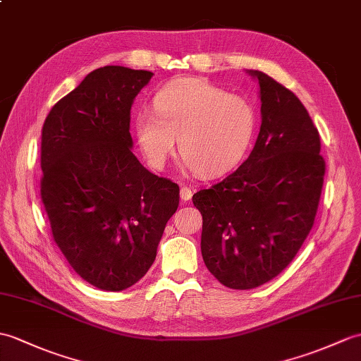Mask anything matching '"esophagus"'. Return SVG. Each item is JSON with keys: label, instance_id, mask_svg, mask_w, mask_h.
Masks as SVG:
<instances>
[{"label": "esophagus", "instance_id": "1", "mask_svg": "<svg viewBox=\"0 0 361 361\" xmlns=\"http://www.w3.org/2000/svg\"><path fill=\"white\" fill-rule=\"evenodd\" d=\"M192 195H194V192H192L190 188H188V186H183L181 188L180 198H181V201H184V203H186V201H189L192 198Z\"/></svg>", "mask_w": 361, "mask_h": 361}]
</instances>
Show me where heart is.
I'll use <instances>...</instances> for the list:
<instances>
[{"instance_id": "obj_1", "label": "heart", "mask_w": 361, "mask_h": 361, "mask_svg": "<svg viewBox=\"0 0 361 361\" xmlns=\"http://www.w3.org/2000/svg\"><path fill=\"white\" fill-rule=\"evenodd\" d=\"M257 129L255 109L246 98L200 78L175 80L157 92L154 111L141 109L135 135L147 161L160 167L178 150L200 177L228 172L252 145Z\"/></svg>"}]
</instances>
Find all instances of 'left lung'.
<instances>
[{"label": "left lung", "mask_w": 361, "mask_h": 361, "mask_svg": "<svg viewBox=\"0 0 361 361\" xmlns=\"http://www.w3.org/2000/svg\"><path fill=\"white\" fill-rule=\"evenodd\" d=\"M262 126L235 172L192 201L203 215L201 255L231 289H254L294 259L311 232L326 164L320 135L289 89L259 71Z\"/></svg>", "instance_id": "left-lung-1"}]
</instances>
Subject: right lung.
<instances>
[{"label":"right lung","instance_id":"obj_1","mask_svg":"<svg viewBox=\"0 0 361 361\" xmlns=\"http://www.w3.org/2000/svg\"><path fill=\"white\" fill-rule=\"evenodd\" d=\"M152 75L99 67L52 107L41 133V200L54 240L82 280L109 292L146 275L180 203L178 184L130 150V107Z\"/></svg>","mask_w":361,"mask_h":361}]
</instances>
